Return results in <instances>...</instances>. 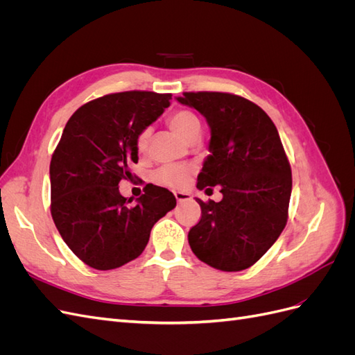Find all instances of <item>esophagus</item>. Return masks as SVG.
I'll list each match as a JSON object with an SVG mask.
<instances>
[{
  "label": "esophagus",
  "mask_w": 355,
  "mask_h": 355,
  "mask_svg": "<svg viewBox=\"0 0 355 355\" xmlns=\"http://www.w3.org/2000/svg\"><path fill=\"white\" fill-rule=\"evenodd\" d=\"M175 197H176V201H178V202H184V201L191 200V196L188 194V192H182V191L175 192Z\"/></svg>",
  "instance_id": "esophagus-1"
}]
</instances>
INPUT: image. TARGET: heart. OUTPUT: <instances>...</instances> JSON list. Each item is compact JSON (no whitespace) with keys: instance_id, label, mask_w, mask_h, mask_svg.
I'll use <instances>...</instances> for the list:
<instances>
[{"instance_id":"heart-1","label":"heart","mask_w":355,"mask_h":355,"mask_svg":"<svg viewBox=\"0 0 355 355\" xmlns=\"http://www.w3.org/2000/svg\"><path fill=\"white\" fill-rule=\"evenodd\" d=\"M168 125L178 136H180L185 141H189L191 137L200 133V120L196 114L191 111L180 110L170 115ZM149 142V130H144L137 137V149L139 153H145ZM192 173H194V167L188 164H166L159 167L154 173V180L157 184L168 187V188H182L188 184Z\"/></svg>"}]
</instances>
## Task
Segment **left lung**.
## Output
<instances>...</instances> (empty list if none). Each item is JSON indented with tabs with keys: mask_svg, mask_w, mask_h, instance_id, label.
Segmentation results:
<instances>
[{
	"mask_svg": "<svg viewBox=\"0 0 355 355\" xmlns=\"http://www.w3.org/2000/svg\"><path fill=\"white\" fill-rule=\"evenodd\" d=\"M182 105L206 116L211 130L210 155L197 188L220 185L223 198L198 200L200 222L189 230L192 252L220 271H243L277 241L288 218L292 168L266 112L241 96L187 92Z\"/></svg>",
	"mask_w": 355,
	"mask_h": 355,
	"instance_id": "obj_1",
	"label": "left lung"
}]
</instances>
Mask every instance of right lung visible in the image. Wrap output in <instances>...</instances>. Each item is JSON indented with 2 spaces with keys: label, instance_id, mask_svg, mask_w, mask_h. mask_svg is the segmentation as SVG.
I'll use <instances>...</instances> for the list:
<instances>
[{
  "label": "right lung",
  "instance_id": "obj_1",
  "mask_svg": "<svg viewBox=\"0 0 355 355\" xmlns=\"http://www.w3.org/2000/svg\"><path fill=\"white\" fill-rule=\"evenodd\" d=\"M170 93L123 92L72 114L50 163V211L63 241L94 270L120 268L141 254L158 219L175 209L170 191L146 185L130 206L118 189L132 179L137 137L170 105Z\"/></svg>",
  "mask_w": 355,
  "mask_h": 355
}]
</instances>
